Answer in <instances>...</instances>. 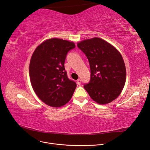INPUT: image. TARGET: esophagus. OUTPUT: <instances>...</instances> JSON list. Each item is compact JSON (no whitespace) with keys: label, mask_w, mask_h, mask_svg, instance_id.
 Instances as JSON below:
<instances>
[{"label":"esophagus","mask_w":150,"mask_h":150,"mask_svg":"<svg viewBox=\"0 0 150 150\" xmlns=\"http://www.w3.org/2000/svg\"><path fill=\"white\" fill-rule=\"evenodd\" d=\"M77 84H78V85H80L81 84V79L77 80Z\"/></svg>","instance_id":"esophagus-1"}]
</instances>
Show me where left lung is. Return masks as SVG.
I'll return each instance as SVG.
<instances>
[{
  "label": "left lung",
  "instance_id": "obj_1",
  "mask_svg": "<svg viewBox=\"0 0 150 150\" xmlns=\"http://www.w3.org/2000/svg\"><path fill=\"white\" fill-rule=\"evenodd\" d=\"M78 47L89 62L91 78L84 88L90 97L100 104L115 100L126 82L125 64L120 52L98 38L83 40Z\"/></svg>",
  "mask_w": 150,
  "mask_h": 150
}]
</instances>
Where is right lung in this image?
Segmentation results:
<instances>
[{"instance_id": "1", "label": "right lung", "mask_w": 150, "mask_h": 150, "mask_svg": "<svg viewBox=\"0 0 150 150\" xmlns=\"http://www.w3.org/2000/svg\"><path fill=\"white\" fill-rule=\"evenodd\" d=\"M74 48L73 42L53 38L40 44L31 57L32 86L40 100L50 106H64L74 92L76 83L68 78L64 67L67 52Z\"/></svg>"}]
</instances>
